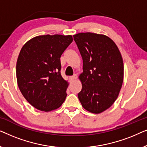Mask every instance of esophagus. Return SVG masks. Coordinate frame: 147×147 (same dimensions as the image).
<instances>
[{"mask_svg": "<svg viewBox=\"0 0 147 147\" xmlns=\"http://www.w3.org/2000/svg\"><path fill=\"white\" fill-rule=\"evenodd\" d=\"M78 78V76L76 75V74H74V75L73 76H71V78H70V79H71V80H75Z\"/></svg>", "mask_w": 147, "mask_h": 147, "instance_id": "1", "label": "esophagus"}]
</instances>
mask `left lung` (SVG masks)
Instances as JSON below:
<instances>
[{"label": "left lung", "instance_id": "obj_1", "mask_svg": "<svg viewBox=\"0 0 147 147\" xmlns=\"http://www.w3.org/2000/svg\"><path fill=\"white\" fill-rule=\"evenodd\" d=\"M83 59L82 84L78 98L84 109L99 114L109 108L122 88L124 64L117 45L110 37L92 33L74 35Z\"/></svg>", "mask_w": 147, "mask_h": 147}]
</instances>
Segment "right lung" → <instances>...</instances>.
Segmentation results:
<instances>
[{"label":"right lung","mask_w":147,"mask_h":147,"mask_svg":"<svg viewBox=\"0 0 147 147\" xmlns=\"http://www.w3.org/2000/svg\"><path fill=\"white\" fill-rule=\"evenodd\" d=\"M72 41L71 35H40L22 47L16 67L18 86L37 109L49 112L65 101L69 84L61 75L60 57Z\"/></svg>","instance_id":"add662e5"}]
</instances>
